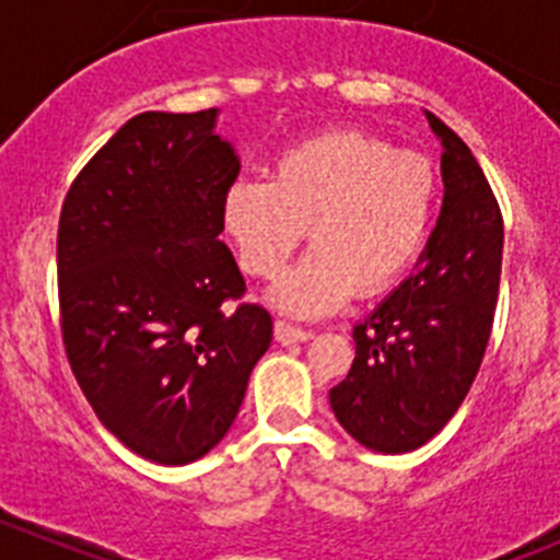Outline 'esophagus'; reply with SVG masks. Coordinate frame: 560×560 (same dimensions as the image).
<instances>
[{
  "label": "esophagus",
  "instance_id": "34e87169",
  "mask_svg": "<svg viewBox=\"0 0 560 560\" xmlns=\"http://www.w3.org/2000/svg\"><path fill=\"white\" fill-rule=\"evenodd\" d=\"M273 336L279 345H295V341H308L312 339V330H303V328H295V325L284 323V319H279V323L273 325Z\"/></svg>",
  "mask_w": 560,
  "mask_h": 560
}]
</instances>
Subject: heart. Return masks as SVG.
Segmentation results:
<instances>
[{
    "label": "heart",
    "mask_w": 560,
    "mask_h": 560,
    "mask_svg": "<svg viewBox=\"0 0 560 560\" xmlns=\"http://www.w3.org/2000/svg\"><path fill=\"white\" fill-rule=\"evenodd\" d=\"M435 205L430 159L334 128L276 153L268 180L232 183L221 226L241 268L257 279L279 273L306 230L312 252L279 276L268 301L308 319L336 312L352 292L374 295L394 284L424 246Z\"/></svg>",
    "instance_id": "b5f03b06"
}]
</instances>
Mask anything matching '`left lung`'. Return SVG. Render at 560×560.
Listing matches in <instances>:
<instances>
[{
  "instance_id": "1",
  "label": "left lung",
  "mask_w": 560,
  "mask_h": 560,
  "mask_svg": "<svg viewBox=\"0 0 560 560\" xmlns=\"http://www.w3.org/2000/svg\"><path fill=\"white\" fill-rule=\"evenodd\" d=\"M443 205L412 273L352 328L355 361L328 394L336 421L377 454L424 446L452 421L490 341L503 219L468 144L432 112Z\"/></svg>"
}]
</instances>
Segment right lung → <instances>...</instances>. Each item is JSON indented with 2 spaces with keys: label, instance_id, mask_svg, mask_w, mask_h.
Here are the masks:
<instances>
[{
  "label": "right lung",
  "instance_id": "add662e5",
  "mask_svg": "<svg viewBox=\"0 0 560 560\" xmlns=\"http://www.w3.org/2000/svg\"><path fill=\"white\" fill-rule=\"evenodd\" d=\"M219 108L144 112L81 170L57 232L62 339L101 424L155 465H188L230 432L273 339L221 241L241 172Z\"/></svg>",
  "mask_w": 560,
  "mask_h": 560
}]
</instances>
